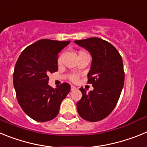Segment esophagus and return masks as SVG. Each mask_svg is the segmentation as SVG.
<instances>
[{"label":"esophagus","mask_w":147,"mask_h":147,"mask_svg":"<svg viewBox=\"0 0 147 147\" xmlns=\"http://www.w3.org/2000/svg\"><path fill=\"white\" fill-rule=\"evenodd\" d=\"M71 90H74L76 89V87L74 86V85H71Z\"/></svg>","instance_id":"obj_1"}]
</instances>
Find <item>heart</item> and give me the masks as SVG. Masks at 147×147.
Here are the masks:
<instances>
[{
    "instance_id": "1",
    "label": "heart",
    "mask_w": 147,
    "mask_h": 147,
    "mask_svg": "<svg viewBox=\"0 0 147 147\" xmlns=\"http://www.w3.org/2000/svg\"><path fill=\"white\" fill-rule=\"evenodd\" d=\"M61 61V57L59 58V62H60ZM71 80H73V81H75V80H77V76H76V75H73L72 76H71Z\"/></svg>"
}]
</instances>
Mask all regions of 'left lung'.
<instances>
[{
    "instance_id": "obj_1",
    "label": "left lung",
    "mask_w": 147,
    "mask_h": 147,
    "mask_svg": "<svg viewBox=\"0 0 147 147\" xmlns=\"http://www.w3.org/2000/svg\"><path fill=\"white\" fill-rule=\"evenodd\" d=\"M92 56L88 82L93 90L80 88L82 97L76 104L79 115L88 121H98L108 116L120 97L124 87L123 61L112 44L97 37L75 40Z\"/></svg>"
}]
</instances>
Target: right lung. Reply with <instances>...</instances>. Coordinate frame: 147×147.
<instances>
[{
    "label": "right lung",
    "instance_id": "1",
    "mask_svg": "<svg viewBox=\"0 0 147 147\" xmlns=\"http://www.w3.org/2000/svg\"><path fill=\"white\" fill-rule=\"evenodd\" d=\"M71 41L40 40L26 48L16 62L13 83L17 99L29 117L39 122L52 120L71 90L67 83L56 88L48 75L58 71V54Z\"/></svg>",
    "mask_w": 147,
    "mask_h": 147
}]
</instances>
